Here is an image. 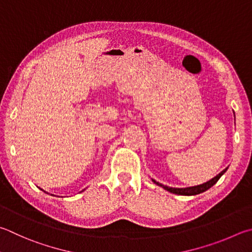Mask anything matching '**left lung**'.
I'll list each match as a JSON object with an SVG mask.
<instances>
[{"instance_id": "8db88e82", "label": "left lung", "mask_w": 252, "mask_h": 252, "mask_svg": "<svg viewBox=\"0 0 252 252\" xmlns=\"http://www.w3.org/2000/svg\"><path fill=\"white\" fill-rule=\"evenodd\" d=\"M226 171H227V168H225V170L219 173L218 175H216L214 178H212V180H210V181L204 183V184H200V185H197V186L186 187V189H175V187H170V186L163 185V184H161V183H158V182L154 181V180H152V181H153L157 185L163 187V189H166L167 191H170V193L176 194V195H183V196H191V195L200 194V193H203V191L209 189L210 187L216 184L219 178H220V177L223 175V173H225Z\"/></svg>"}]
</instances>
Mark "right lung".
Listing matches in <instances>:
<instances>
[{"mask_svg": "<svg viewBox=\"0 0 252 252\" xmlns=\"http://www.w3.org/2000/svg\"><path fill=\"white\" fill-rule=\"evenodd\" d=\"M44 191H45V190H44ZM81 191H82V190H81ZM45 193H46V191H45ZM47 194H48V193H47Z\"/></svg>", "mask_w": 252, "mask_h": 252, "instance_id": "add662e5", "label": "right lung"}]
</instances>
